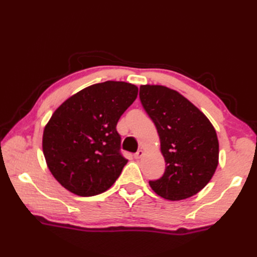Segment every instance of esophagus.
<instances>
[{"instance_id":"esophagus-1","label":"esophagus","mask_w":257,"mask_h":257,"mask_svg":"<svg viewBox=\"0 0 257 257\" xmlns=\"http://www.w3.org/2000/svg\"><path fill=\"white\" fill-rule=\"evenodd\" d=\"M144 154H145V152H144L143 150H138V151L135 154V159H137V160L140 159V158L144 156Z\"/></svg>"}]
</instances>
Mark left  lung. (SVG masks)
I'll list each match as a JSON object with an SVG mask.
<instances>
[{
    "mask_svg": "<svg viewBox=\"0 0 257 257\" xmlns=\"http://www.w3.org/2000/svg\"><path fill=\"white\" fill-rule=\"evenodd\" d=\"M140 101L155 122L165 157L163 176L151 189L170 201L188 199L210 182L219 163V140L210 120L178 91L143 85Z\"/></svg>",
    "mask_w": 257,
    "mask_h": 257,
    "instance_id": "left-lung-1",
    "label": "left lung"
}]
</instances>
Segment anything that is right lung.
<instances>
[{
  "mask_svg": "<svg viewBox=\"0 0 257 257\" xmlns=\"http://www.w3.org/2000/svg\"><path fill=\"white\" fill-rule=\"evenodd\" d=\"M137 95V86L108 80L86 87L53 113L43 134V154L65 189L92 196L116 182L128 162L120 154L116 125Z\"/></svg>",
  "mask_w": 257,
  "mask_h": 257,
  "instance_id": "add662e5",
  "label": "right lung"
}]
</instances>
